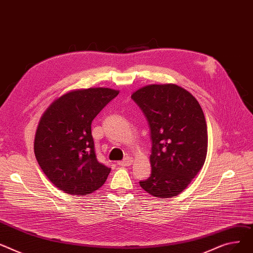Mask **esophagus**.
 Wrapping results in <instances>:
<instances>
[{
    "mask_svg": "<svg viewBox=\"0 0 253 253\" xmlns=\"http://www.w3.org/2000/svg\"><path fill=\"white\" fill-rule=\"evenodd\" d=\"M132 161H133V160H132L131 157H126L125 160L117 162V165L120 166V167H129V166L132 165Z\"/></svg>",
    "mask_w": 253,
    "mask_h": 253,
    "instance_id": "esophagus-1",
    "label": "esophagus"
}]
</instances>
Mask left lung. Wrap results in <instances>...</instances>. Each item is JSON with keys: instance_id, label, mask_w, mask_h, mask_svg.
I'll return each mask as SVG.
<instances>
[{"instance_id": "obj_1", "label": "left lung", "mask_w": 253, "mask_h": 253, "mask_svg": "<svg viewBox=\"0 0 253 253\" xmlns=\"http://www.w3.org/2000/svg\"><path fill=\"white\" fill-rule=\"evenodd\" d=\"M149 123L151 175L140 186L158 198L177 196L203 168L207 126L200 104L174 84H148L131 94Z\"/></svg>"}]
</instances>
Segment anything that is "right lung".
<instances>
[{
	"label": "right lung",
	"instance_id": "1",
	"mask_svg": "<svg viewBox=\"0 0 253 253\" xmlns=\"http://www.w3.org/2000/svg\"><path fill=\"white\" fill-rule=\"evenodd\" d=\"M120 91L88 87L55 99L42 114L34 149L39 166L59 190L85 196L106 182L111 169L98 162L91 125Z\"/></svg>",
	"mask_w": 253,
	"mask_h": 253
}]
</instances>
